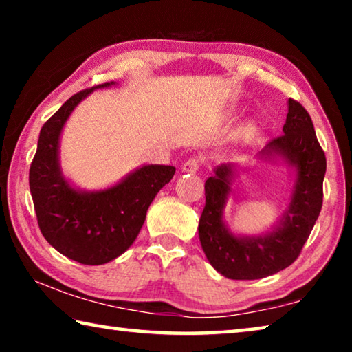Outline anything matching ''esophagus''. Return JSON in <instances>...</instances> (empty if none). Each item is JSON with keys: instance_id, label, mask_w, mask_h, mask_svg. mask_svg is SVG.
Here are the masks:
<instances>
[{"instance_id": "1", "label": "esophagus", "mask_w": 352, "mask_h": 352, "mask_svg": "<svg viewBox=\"0 0 352 352\" xmlns=\"http://www.w3.org/2000/svg\"><path fill=\"white\" fill-rule=\"evenodd\" d=\"M200 168V160L199 158H189L188 162H184L182 166V170L186 174H195Z\"/></svg>"}]
</instances>
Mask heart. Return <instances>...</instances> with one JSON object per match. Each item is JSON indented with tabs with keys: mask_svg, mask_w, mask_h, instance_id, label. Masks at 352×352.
I'll return each instance as SVG.
<instances>
[{
	"mask_svg": "<svg viewBox=\"0 0 352 352\" xmlns=\"http://www.w3.org/2000/svg\"><path fill=\"white\" fill-rule=\"evenodd\" d=\"M254 132H256V126H254L253 122H250V124H247L245 127L242 129L241 133H242V136H252Z\"/></svg>",
	"mask_w": 352,
	"mask_h": 352,
	"instance_id": "1",
	"label": "heart"
}]
</instances>
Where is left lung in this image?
<instances>
[{"label":"left lung","mask_w":352,"mask_h":352,"mask_svg":"<svg viewBox=\"0 0 352 352\" xmlns=\"http://www.w3.org/2000/svg\"><path fill=\"white\" fill-rule=\"evenodd\" d=\"M283 135L258 153L261 162L284 164L294 177L289 206L270 230L261 234L233 233L225 208L233 195L234 178L242 170L234 163L214 168L205 183V210L199 237L206 259L230 279H261L284 270L300 254L323 205L326 157L315 135L312 119L296 100H287Z\"/></svg>","instance_id":"1"}]
</instances>
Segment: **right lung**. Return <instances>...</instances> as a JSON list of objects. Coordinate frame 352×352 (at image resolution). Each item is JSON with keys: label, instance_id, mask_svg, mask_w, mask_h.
<instances>
[{"label": "right lung", "instance_id": "add662e5", "mask_svg": "<svg viewBox=\"0 0 352 352\" xmlns=\"http://www.w3.org/2000/svg\"><path fill=\"white\" fill-rule=\"evenodd\" d=\"M107 82L71 96L40 130L29 170V188L38 226L58 253L87 265L107 264L135 242L155 195L175 174L174 166L142 164L109 188L87 190L60 168V138L74 109Z\"/></svg>", "mask_w": 352, "mask_h": 352}]
</instances>
